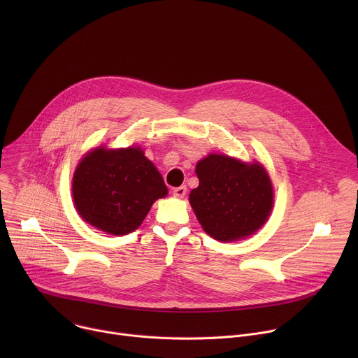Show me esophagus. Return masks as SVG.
<instances>
[{"instance_id":"34e87169","label":"esophagus","mask_w":358,"mask_h":358,"mask_svg":"<svg viewBox=\"0 0 358 358\" xmlns=\"http://www.w3.org/2000/svg\"><path fill=\"white\" fill-rule=\"evenodd\" d=\"M187 192V187L185 185H181V187H177L173 189V195L177 196V198H182Z\"/></svg>"}]
</instances>
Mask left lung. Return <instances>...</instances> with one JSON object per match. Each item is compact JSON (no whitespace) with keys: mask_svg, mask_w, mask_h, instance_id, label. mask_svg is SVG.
Returning a JSON list of instances; mask_svg holds the SVG:
<instances>
[{"mask_svg":"<svg viewBox=\"0 0 358 358\" xmlns=\"http://www.w3.org/2000/svg\"><path fill=\"white\" fill-rule=\"evenodd\" d=\"M199 185L189 203L202 229L221 242L243 239L269 218L273 188L265 167L224 155H208L195 167Z\"/></svg>","mask_w":358,"mask_h":358,"instance_id":"obj_1","label":"left lung"}]
</instances>
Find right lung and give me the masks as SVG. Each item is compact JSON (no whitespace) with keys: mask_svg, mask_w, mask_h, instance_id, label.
Segmentation results:
<instances>
[{"mask_svg":"<svg viewBox=\"0 0 358 358\" xmlns=\"http://www.w3.org/2000/svg\"><path fill=\"white\" fill-rule=\"evenodd\" d=\"M169 189L140 147L90 150L72 178L75 208L89 225L119 236L136 231Z\"/></svg>","mask_w":358,"mask_h":358,"instance_id":"add662e5","label":"right lung"}]
</instances>
